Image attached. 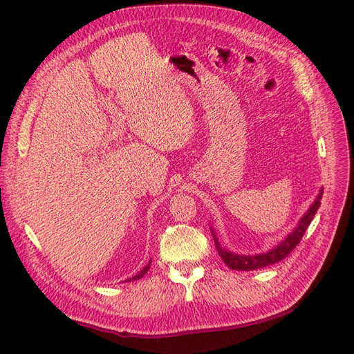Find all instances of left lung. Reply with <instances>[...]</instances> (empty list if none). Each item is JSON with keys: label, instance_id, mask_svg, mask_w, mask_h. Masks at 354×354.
I'll use <instances>...</instances> for the list:
<instances>
[{"label": "left lung", "instance_id": "8db88e82", "mask_svg": "<svg viewBox=\"0 0 354 354\" xmlns=\"http://www.w3.org/2000/svg\"><path fill=\"white\" fill-rule=\"evenodd\" d=\"M322 194H324V187L319 190V195L316 196L315 202L310 205V208L307 209V212L304 216L299 218L297 227L288 234V236L281 241L279 245H276L274 248H272L270 251L263 252V254H255V255H241V254H234L232 251H227L226 248H223L220 245L216 232L211 227L212 236H214V242H216L218 255L221 257V260L224 261V264H227V267H230L232 270H257L261 269V267H267L282 261L285 257H288L291 254V251L295 248V246L301 241L303 234L306 233L307 227L310 226V223L315 218V214L317 212L319 207H320V199H322Z\"/></svg>", "mask_w": 354, "mask_h": 354}]
</instances>
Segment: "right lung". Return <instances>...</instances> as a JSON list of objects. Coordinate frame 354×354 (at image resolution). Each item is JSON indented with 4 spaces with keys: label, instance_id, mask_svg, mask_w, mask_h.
<instances>
[{
    "label": "right lung",
    "instance_id": "obj_1",
    "mask_svg": "<svg viewBox=\"0 0 354 354\" xmlns=\"http://www.w3.org/2000/svg\"><path fill=\"white\" fill-rule=\"evenodd\" d=\"M151 264H152V260H149V263L143 267V269L140 270V272H138L136 276H133V277H130V279H127L125 282H131V281H137V279H142V277L147 273V270L149 269H151Z\"/></svg>",
    "mask_w": 354,
    "mask_h": 354
}]
</instances>
